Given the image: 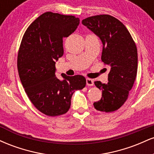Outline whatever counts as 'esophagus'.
Segmentation results:
<instances>
[{
  "label": "esophagus",
  "instance_id": "1",
  "mask_svg": "<svg viewBox=\"0 0 154 154\" xmlns=\"http://www.w3.org/2000/svg\"><path fill=\"white\" fill-rule=\"evenodd\" d=\"M86 84H87L88 86H93V84H94V81L92 79L87 78L86 79Z\"/></svg>",
  "mask_w": 154,
  "mask_h": 154
}]
</instances>
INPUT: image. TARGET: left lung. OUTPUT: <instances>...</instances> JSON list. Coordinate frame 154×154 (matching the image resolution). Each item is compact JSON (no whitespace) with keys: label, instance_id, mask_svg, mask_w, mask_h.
Masks as SVG:
<instances>
[{"label":"left lung","instance_id":"1","mask_svg":"<svg viewBox=\"0 0 154 154\" xmlns=\"http://www.w3.org/2000/svg\"><path fill=\"white\" fill-rule=\"evenodd\" d=\"M82 23L99 37L103 43L101 60L111 68L108 83L94 82L102 91V97L93 106L98 111H114L128 99L135 82L137 71L136 45L126 26L112 16H93L83 19Z\"/></svg>","mask_w":154,"mask_h":154}]
</instances>
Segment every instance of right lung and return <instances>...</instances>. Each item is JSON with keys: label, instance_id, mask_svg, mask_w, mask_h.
<instances>
[{"label": "right lung", "instance_id": "right-lung-1", "mask_svg": "<svg viewBox=\"0 0 154 154\" xmlns=\"http://www.w3.org/2000/svg\"><path fill=\"white\" fill-rule=\"evenodd\" d=\"M79 24L75 16L45 12L26 29L17 57L19 78L28 98L38 110L50 116L66 113L71 98L77 90L85 87L82 75L62 74L56 77V61L63 54V38H67Z\"/></svg>", "mask_w": 154, "mask_h": 154}]
</instances>
